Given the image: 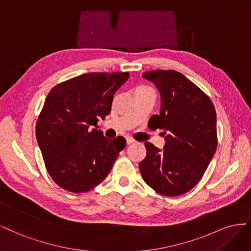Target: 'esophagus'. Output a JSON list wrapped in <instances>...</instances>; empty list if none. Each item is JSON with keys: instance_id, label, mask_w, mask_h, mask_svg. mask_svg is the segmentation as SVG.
Here are the masks:
<instances>
[{"instance_id": "34e87169", "label": "esophagus", "mask_w": 251, "mask_h": 251, "mask_svg": "<svg viewBox=\"0 0 251 251\" xmlns=\"http://www.w3.org/2000/svg\"><path fill=\"white\" fill-rule=\"evenodd\" d=\"M133 142H134V140H133L132 138H130V137H127V138H126V143H127V145H130V144H132Z\"/></svg>"}]
</instances>
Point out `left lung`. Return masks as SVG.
I'll return each mask as SVG.
<instances>
[{
  "instance_id": "left-lung-1",
  "label": "left lung",
  "mask_w": 251,
  "mask_h": 251,
  "mask_svg": "<svg viewBox=\"0 0 251 251\" xmlns=\"http://www.w3.org/2000/svg\"><path fill=\"white\" fill-rule=\"evenodd\" d=\"M142 76L160 92V114L151 119L164 130L165 145L160 149L145 143L141 175L163 196L183 195L200 182L217 150L216 109L197 85L176 70L147 71Z\"/></svg>"
}]
</instances>
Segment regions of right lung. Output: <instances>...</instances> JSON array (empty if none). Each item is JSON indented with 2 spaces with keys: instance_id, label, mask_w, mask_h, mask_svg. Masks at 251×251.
<instances>
[{
  "instance_id": "right-lung-1",
  "label": "right lung",
  "mask_w": 251,
  "mask_h": 251,
  "mask_svg": "<svg viewBox=\"0 0 251 251\" xmlns=\"http://www.w3.org/2000/svg\"><path fill=\"white\" fill-rule=\"evenodd\" d=\"M128 73L84 74L48 94L35 127L47 171L61 188L85 192L108 176L126 141L109 140L98 129L111 111L113 96Z\"/></svg>"
}]
</instances>
